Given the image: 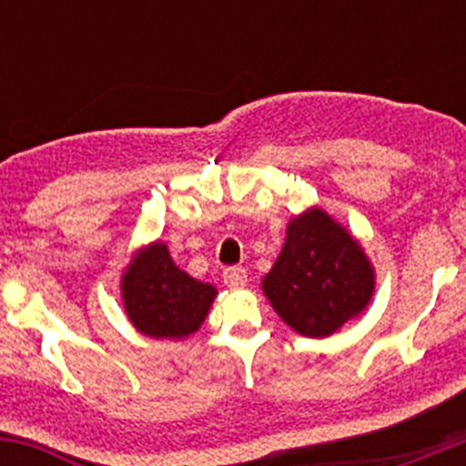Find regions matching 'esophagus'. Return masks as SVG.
I'll return each instance as SVG.
<instances>
[{"label":"esophagus","instance_id":"obj_1","mask_svg":"<svg viewBox=\"0 0 466 466\" xmlns=\"http://www.w3.org/2000/svg\"><path fill=\"white\" fill-rule=\"evenodd\" d=\"M223 281L229 286V289H238V286H246L248 275H246V270H243V268H238V266L225 268Z\"/></svg>","mask_w":466,"mask_h":466}]
</instances>
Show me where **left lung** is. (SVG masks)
Wrapping results in <instances>:
<instances>
[{
	"label": "left lung",
	"instance_id": "8db88e82",
	"mask_svg": "<svg viewBox=\"0 0 466 466\" xmlns=\"http://www.w3.org/2000/svg\"><path fill=\"white\" fill-rule=\"evenodd\" d=\"M272 309L309 338L331 336L368 307L374 272L359 241L322 209L289 223L286 243L263 277Z\"/></svg>",
	"mask_w": 466,
	"mask_h": 466
}]
</instances>
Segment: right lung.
Listing matches in <instances>:
<instances>
[{
	"instance_id": "add662e5",
	"label": "right lung",
	"mask_w": 466,
	"mask_h": 466,
	"mask_svg": "<svg viewBox=\"0 0 466 466\" xmlns=\"http://www.w3.org/2000/svg\"><path fill=\"white\" fill-rule=\"evenodd\" d=\"M121 290L130 322L150 338H185L198 331L216 295L214 286L182 272L164 243H153L135 257Z\"/></svg>"
}]
</instances>
